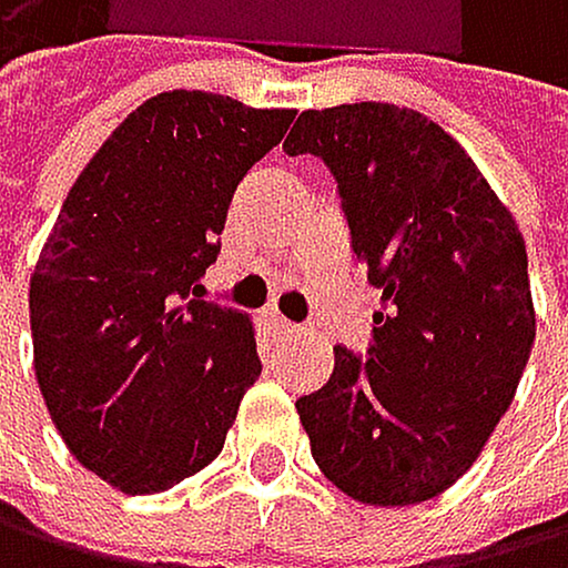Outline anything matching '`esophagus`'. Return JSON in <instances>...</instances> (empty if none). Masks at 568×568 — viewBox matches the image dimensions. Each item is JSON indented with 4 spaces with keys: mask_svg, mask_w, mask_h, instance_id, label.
Masks as SVG:
<instances>
[{
    "mask_svg": "<svg viewBox=\"0 0 568 568\" xmlns=\"http://www.w3.org/2000/svg\"><path fill=\"white\" fill-rule=\"evenodd\" d=\"M268 327L275 335H293L296 332V324H290L286 317H278V314H268Z\"/></svg>",
    "mask_w": 568,
    "mask_h": 568,
    "instance_id": "34e87169",
    "label": "esophagus"
}]
</instances>
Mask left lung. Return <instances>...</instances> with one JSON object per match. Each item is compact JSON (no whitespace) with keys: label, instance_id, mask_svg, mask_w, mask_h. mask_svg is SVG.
I'll return each mask as SVG.
<instances>
[{"label":"left lung","instance_id":"1","mask_svg":"<svg viewBox=\"0 0 568 568\" xmlns=\"http://www.w3.org/2000/svg\"><path fill=\"white\" fill-rule=\"evenodd\" d=\"M282 150L332 170L348 247L381 290L366 359L335 345L332 381L296 402L311 454L359 503H426L475 464L530 359L524 236L460 142L418 111H303Z\"/></svg>","mask_w":568,"mask_h":568}]
</instances>
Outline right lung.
<instances>
[{"mask_svg": "<svg viewBox=\"0 0 568 568\" xmlns=\"http://www.w3.org/2000/svg\"><path fill=\"white\" fill-rule=\"evenodd\" d=\"M293 111L170 90L75 178L30 275L33 373L72 457L129 496L202 471L261 359L251 317L199 296L236 184Z\"/></svg>", "mask_w": 568, "mask_h": 568, "instance_id": "obj_1", "label": "right lung"}]
</instances>
